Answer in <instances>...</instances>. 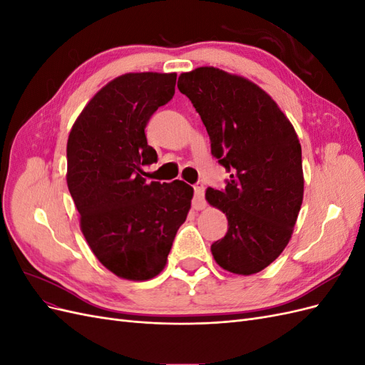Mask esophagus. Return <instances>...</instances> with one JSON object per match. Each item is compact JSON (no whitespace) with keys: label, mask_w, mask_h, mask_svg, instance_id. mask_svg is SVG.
I'll use <instances>...</instances> for the list:
<instances>
[{"label":"esophagus","mask_w":365,"mask_h":365,"mask_svg":"<svg viewBox=\"0 0 365 365\" xmlns=\"http://www.w3.org/2000/svg\"><path fill=\"white\" fill-rule=\"evenodd\" d=\"M193 190H195V197H193V208H195V210H202V208H205V200H204V192H205V187H204V184H201V182L195 184Z\"/></svg>","instance_id":"obj_1"}]
</instances>
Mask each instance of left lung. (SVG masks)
Masks as SVG:
<instances>
[{
	"label": "left lung",
	"instance_id": "1",
	"mask_svg": "<svg viewBox=\"0 0 365 365\" xmlns=\"http://www.w3.org/2000/svg\"><path fill=\"white\" fill-rule=\"evenodd\" d=\"M178 88L201 115L212 153L231 172L225 190H205L207 202L228 219L213 257L233 274L260 272L289 244L303 202L297 132L272 97L244 76L200 67L181 73Z\"/></svg>",
	"mask_w": 365,
	"mask_h": 365
}]
</instances>
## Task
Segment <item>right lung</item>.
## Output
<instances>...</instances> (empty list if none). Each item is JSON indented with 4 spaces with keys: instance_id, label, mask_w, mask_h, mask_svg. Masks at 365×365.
<instances>
[{
    "instance_id": "add662e5",
    "label": "right lung",
    "mask_w": 365,
    "mask_h": 365,
    "mask_svg": "<svg viewBox=\"0 0 365 365\" xmlns=\"http://www.w3.org/2000/svg\"><path fill=\"white\" fill-rule=\"evenodd\" d=\"M176 73H126L98 90L67 143V184L94 256L120 279L145 282L168 263L185 222L193 187L148 182L157 161L145 128L175 94Z\"/></svg>"
}]
</instances>
